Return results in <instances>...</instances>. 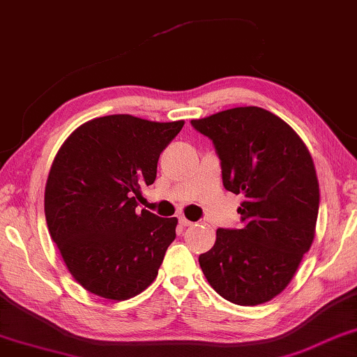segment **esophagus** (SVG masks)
Returning a JSON list of instances; mask_svg holds the SVG:
<instances>
[{"label": "esophagus", "mask_w": 357, "mask_h": 357, "mask_svg": "<svg viewBox=\"0 0 357 357\" xmlns=\"http://www.w3.org/2000/svg\"><path fill=\"white\" fill-rule=\"evenodd\" d=\"M178 222H180V224H182V226H183V227H188V226H192V222H191V221H188V220H186V218H185V216H178Z\"/></svg>", "instance_id": "34e87169"}]
</instances>
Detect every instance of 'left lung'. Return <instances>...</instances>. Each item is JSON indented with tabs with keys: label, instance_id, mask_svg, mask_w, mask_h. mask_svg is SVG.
<instances>
[{
	"label": "left lung",
	"instance_id": "8db88e82",
	"mask_svg": "<svg viewBox=\"0 0 357 357\" xmlns=\"http://www.w3.org/2000/svg\"><path fill=\"white\" fill-rule=\"evenodd\" d=\"M191 125L213 142L224 188L245 196L241 227L218 229L199 264L227 301H270L290 284L315 236L320 188L309 150L290 125L259 106Z\"/></svg>",
	"mask_w": 357,
	"mask_h": 357
}]
</instances>
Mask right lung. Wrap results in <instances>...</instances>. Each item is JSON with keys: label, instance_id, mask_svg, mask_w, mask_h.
<instances>
[{"label": "right lung", "instance_id": "add662e5", "mask_svg": "<svg viewBox=\"0 0 357 357\" xmlns=\"http://www.w3.org/2000/svg\"><path fill=\"white\" fill-rule=\"evenodd\" d=\"M183 123L98 117L56 155L45 186L48 232L75 280L93 295L121 301L158 274L177 218L137 211L136 197L155 182L160 153Z\"/></svg>", "mask_w": 357, "mask_h": 357}]
</instances>
